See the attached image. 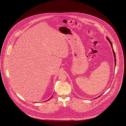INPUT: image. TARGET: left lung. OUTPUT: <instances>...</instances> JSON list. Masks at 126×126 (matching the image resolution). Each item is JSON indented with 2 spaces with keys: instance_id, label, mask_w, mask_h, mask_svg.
Wrapping results in <instances>:
<instances>
[{
  "instance_id": "1",
  "label": "left lung",
  "mask_w": 126,
  "mask_h": 126,
  "mask_svg": "<svg viewBox=\"0 0 126 126\" xmlns=\"http://www.w3.org/2000/svg\"><path fill=\"white\" fill-rule=\"evenodd\" d=\"M107 40H108V41L110 43V45H111V48H112V51H113V54H114V60H115V66H116V56H115V52H114V49H113V47H112V43L111 42V41H110V40L109 39V38H108V37H107ZM102 95V94H101ZM98 96V98H99L100 96ZM97 98H95V99H97Z\"/></svg>"
}]
</instances>
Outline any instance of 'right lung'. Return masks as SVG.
<instances>
[{"label": "right lung", "instance_id": "1", "mask_svg": "<svg viewBox=\"0 0 126 126\" xmlns=\"http://www.w3.org/2000/svg\"><path fill=\"white\" fill-rule=\"evenodd\" d=\"M52 96H51V98H52ZM50 98H49V99H48V100H50ZM48 100H47V101H48Z\"/></svg>", "mask_w": 126, "mask_h": 126}]
</instances>
